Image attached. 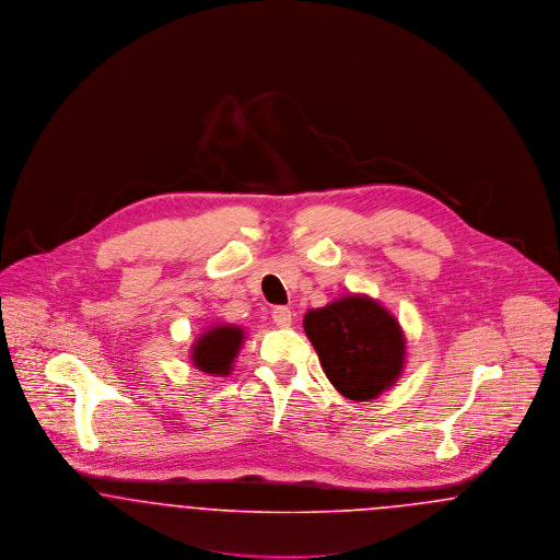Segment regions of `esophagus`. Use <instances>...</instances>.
Instances as JSON below:
<instances>
[{
    "instance_id": "34e87169",
    "label": "esophagus",
    "mask_w": 560,
    "mask_h": 560,
    "mask_svg": "<svg viewBox=\"0 0 560 560\" xmlns=\"http://www.w3.org/2000/svg\"><path fill=\"white\" fill-rule=\"evenodd\" d=\"M272 320L279 325V327H288L292 323V311L288 306H275L272 308Z\"/></svg>"
}]
</instances>
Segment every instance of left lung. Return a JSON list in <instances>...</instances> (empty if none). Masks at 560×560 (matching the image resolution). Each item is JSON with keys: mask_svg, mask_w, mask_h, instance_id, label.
<instances>
[{"mask_svg": "<svg viewBox=\"0 0 560 560\" xmlns=\"http://www.w3.org/2000/svg\"><path fill=\"white\" fill-rule=\"evenodd\" d=\"M304 331L323 372L348 399H375L399 377L405 338L397 319L372 298L348 295L308 311Z\"/></svg>", "mask_w": 560, "mask_h": 560, "instance_id": "obj_1", "label": "left lung"}]
</instances>
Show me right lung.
I'll list each match as a JSON object with an SVG mask.
<instances>
[{"mask_svg": "<svg viewBox=\"0 0 560 560\" xmlns=\"http://www.w3.org/2000/svg\"><path fill=\"white\" fill-rule=\"evenodd\" d=\"M243 331L240 327L220 325L206 331L192 347V363L197 370L215 375L231 373V363L240 352Z\"/></svg>", "mask_w": 560, "mask_h": 560, "instance_id": "1", "label": "right lung"}]
</instances>
